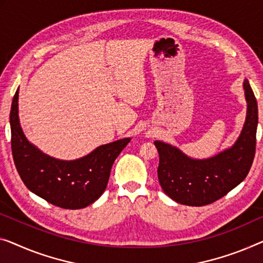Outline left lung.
Returning a JSON list of instances; mask_svg holds the SVG:
<instances>
[{"instance_id":"1","label":"left lung","mask_w":263,"mask_h":263,"mask_svg":"<svg viewBox=\"0 0 263 263\" xmlns=\"http://www.w3.org/2000/svg\"><path fill=\"white\" fill-rule=\"evenodd\" d=\"M247 117L232 147L206 159H194L179 148L156 140L159 184L167 196L184 205L202 206L226 196L247 177L256 147L257 103L249 81L243 82Z\"/></svg>"}]
</instances>
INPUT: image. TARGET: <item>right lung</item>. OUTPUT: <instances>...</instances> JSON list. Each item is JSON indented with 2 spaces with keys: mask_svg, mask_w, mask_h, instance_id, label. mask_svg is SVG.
<instances>
[{
  "mask_svg": "<svg viewBox=\"0 0 263 263\" xmlns=\"http://www.w3.org/2000/svg\"><path fill=\"white\" fill-rule=\"evenodd\" d=\"M18 89L10 109L11 152L22 182L35 195L64 209H81L106 189L111 167L131 138L101 145L76 160H60L41 152L27 140L18 120Z\"/></svg>",
  "mask_w": 263,
  "mask_h": 263,
  "instance_id": "1",
  "label": "right lung"
}]
</instances>
